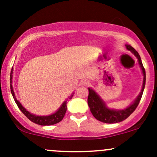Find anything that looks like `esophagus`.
<instances>
[{
	"label": "esophagus",
	"instance_id": "esophagus-1",
	"mask_svg": "<svg viewBox=\"0 0 157 157\" xmlns=\"http://www.w3.org/2000/svg\"><path fill=\"white\" fill-rule=\"evenodd\" d=\"M80 84L82 86H87V85L90 84V81L88 80H86V79H83V80H82L80 81Z\"/></svg>",
	"mask_w": 157,
	"mask_h": 157
}]
</instances>
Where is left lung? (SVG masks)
<instances>
[{
    "label": "left lung",
    "instance_id": "left-lung-1",
    "mask_svg": "<svg viewBox=\"0 0 157 157\" xmlns=\"http://www.w3.org/2000/svg\"><path fill=\"white\" fill-rule=\"evenodd\" d=\"M125 46L126 48L128 50L131 51L132 54H134V56L137 58L140 68L142 70L144 80L141 92L137 96L135 100L129 106H128L127 108L124 109H114L109 108L106 105V104H105V102L103 101V99L99 96V95L94 90L89 87V96L87 102L90 112H92L95 118L102 121V122L108 123V124H113V123H118L120 122V121H124V119H126L128 117H129L132 114V112H134V111L135 110L137 105H138L140 99H141L142 95H143L144 90L145 87V83H146V72H145V69L144 67L143 64H142L141 59H140V57L139 55L138 52L133 47H131V45H125Z\"/></svg>",
    "mask_w": 157,
    "mask_h": 157
}]
</instances>
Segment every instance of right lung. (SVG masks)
Returning <instances> with one entry per match:
<instances>
[{"mask_svg":"<svg viewBox=\"0 0 157 157\" xmlns=\"http://www.w3.org/2000/svg\"><path fill=\"white\" fill-rule=\"evenodd\" d=\"M12 78H13V67L12 70H11L10 72V91L11 93L13 95V97L14 101L17 103V106L19 107V109H20L22 112L28 118L33 122L36 123V124H39V125H52V124H57V123L60 122L61 120L63 119L64 118V115L66 113V111H67V100L71 99V98L73 97V95L74 93L71 94V96H69L68 99H66L64 102L62 103V105L60 106V108L55 112V113L52 114V115H36L34 114L30 113L29 112H28L23 105H21L20 102L17 99L15 96V93H14L13 89V86H12Z\"/></svg>","mask_w":157,"mask_h":157,"instance_id":"obj_1","label":"right lung"}]
</instances>
